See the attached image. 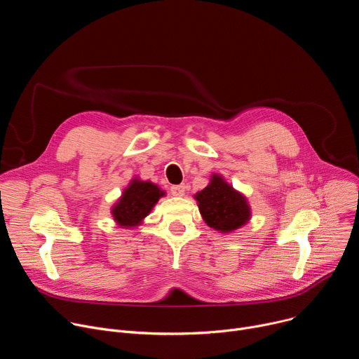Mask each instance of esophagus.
Instances as JSON below:
<instances>
[{
    "label": "esophagus",
    "instance_id": "esophagus-1",
    "mask_svg": "<svg viewBox=\"0 0 359 359\" xmlns=\"http://www.w3.org/2000/svg\"><path fill=\"white\" fill-rule=\"evenodd\" d=\"M184 184H176V186H172L170 187V193L173 196H183L184 194Z\"/></svg>",
    "mask_w": 359,
    "mask_h": 359
}]
</instances>
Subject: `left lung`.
<instances>
[{
    "label": "left lung",
    "instance_id": "obj_1",
    "mask_svg": "<svg viewBox=\"0 0 359 359\" xmlns=\"http://www.w3.org/2000/svg\"><path fill=\"white\" fill-rule=\"evenodd\" d=\"M198 210L206 224L220 233L243 227L251 217L247 198L233 189L220 175H213L210 183L194 194Z\"/></svg>",
    "mask_w": 359,
    "mask_h": 359
}]
</instances>
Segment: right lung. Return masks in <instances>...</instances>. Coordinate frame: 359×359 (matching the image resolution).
Wrapping results in <instances>:
<instances>
[{"label":"right lung","instance_id":"obj_1","mask_svg":"<svg viewBox=\"0 0 359 359\" xmlns=\"http://www.w3.org/2000/svg\"><path fill=\"white\" fill-rule=\"evenodd\" d=\"M165 191L151 182L133 179L112 208L114 220L123 229L140 226Z\"/></svg>","mask_w":359,"mask_h":359}]
</instances>
